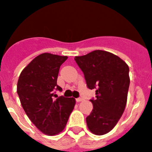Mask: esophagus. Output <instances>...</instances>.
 <instances>
[{
	"label": "esophagus",
	"instance_id": "34e87169",
	"mask_svg": "<svg viewBox=\"0 0 152 152\" xmlns=\"http://www.w3.org/2000/svg\"><path fill=\"white\" fill-rule=\"evenodd\" d=\"M76 102H81V101H83V98H82V97H79V98H76Z\"/></svg>",
	"mask_w": 152,
	"mask_h": 152
}]
</instances>
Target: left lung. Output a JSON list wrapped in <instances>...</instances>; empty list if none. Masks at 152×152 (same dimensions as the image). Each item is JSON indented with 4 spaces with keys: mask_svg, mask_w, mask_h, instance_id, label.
<instances>
[{
    "mask_svg": "<svg viewBox=\"0 0 152 152\" xmlns=\"http://www.w3.org/2000/svg\"><path fill=\"white\" fill-rule=\"evenodd\" d=\"M75 61L83 72L88 88L96 90L93 110L86 118L89 130L95 135L111 131L121 118L130 86L129 66L117 55L95 50Z\"/></svg>",
    "mask_w": 152,
    "mask_h": 152,
    "instance_id": "obj_1",
    "label": "left lung"
}]
</instances>
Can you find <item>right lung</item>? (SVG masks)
Returning <instances> with one entry per match:
<instances>
[{"label":"right lung","instance_id":"add662e5","mask_svg":"<svg viewBox=\"0 0 152 152\" xmlns=\"http://www.w3.org/2000/svg\"><path fill=\"white\" fill-rule=\"evenodd\" d=\"M67 56L42 53L25 66L17 83V93L29 119L42 133L58 134L64 129L76 104L73 97H58L60 66Z\"/></svg>","mask_w":152,"mask_h":152}]
</instances>
